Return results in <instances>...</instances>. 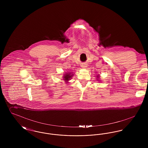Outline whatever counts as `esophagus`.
<instances>
[{
	"mask_svg": "<svg viewBox=\"0 0 148 148\" xmlns=\"http://www.w3.org/2000/svg\"><path fill=\"white\" fill-rule=\"evenodd\" d=\"M82 68H85V67H86V65H82Z\"/></svg>",
	"mask_w": 148,
	"mask_h": 148,
	"instance_id": "esophagus-1",
	"label": "esophagus"
}]
</instances>
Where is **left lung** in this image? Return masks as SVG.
I'll return each mask as SVG.
<instances>
[{
  "instance_id": "1",
  "label": "left lung",
  "mask_w": 148,
  "mask_h": 148,
  "mask_svg": "<svg viewBox=\"0 0 148 148\" xmlns=\"http://www.w3.org/2000/svg\"><path fill=\"white\" fill-rule=\"evenodd\" d=\"M97 78H99V75H98L97 76Z\"/></svg>"
}]
</instances>
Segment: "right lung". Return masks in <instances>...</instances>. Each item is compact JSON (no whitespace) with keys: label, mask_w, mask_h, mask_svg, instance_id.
Returning <instances> with one entry per match:
<instances>
[{"label":"right lung","mask_w":148,"mask_h":148,"mask_svg":"<svg viewBox=\"0 0 148 148\" xmlns=\"http://www.w3.org/2000/svg\"><path fill=\"white\" fill-rule=\"evenodd\" d=\"M66 74H64V75H63V79L65 81L66 83H68V82L71 80V77H73V74H71L72 73L71 72H68V73H66Z\"/></svg>","instance_id":"add662e5"}]
</instances>
